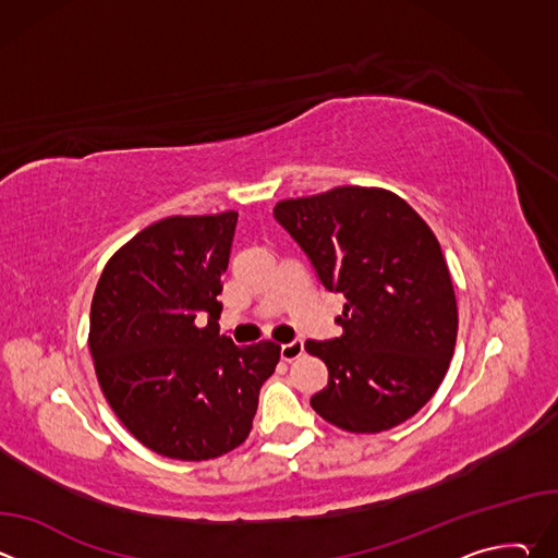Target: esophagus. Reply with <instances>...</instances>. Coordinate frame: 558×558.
Wrapping results in <instances>:
<instances>
[{
  "label": "esophagus",
  "mask_w": 558,
  "mask_h": 558,
  "mask_svg": "<svg viewBox=\"0 0 558 558\" xmlns=\"http://www.w3.org/2000/svg\"><path fill=\"white\" fill-rule=\"evenodd\" d=\"M302 353H304V342H302V340H291V342H287V344L280 347V355H282L284 362H293V360H298Z\"/></svg>",
  "instance_id": "1"
}]
</instances>
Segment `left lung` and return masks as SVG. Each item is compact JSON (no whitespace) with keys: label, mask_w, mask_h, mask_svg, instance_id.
I'll return each mask as SVG.
<instances>
[{"label":"left lung","mask_w":558,"mask_h":558,"mask_svg":"<svg viewBox=\"0 0 558 558\" xmlns=\"http://www.w3.org/2000/svg\"><path fill=\"white\" fill-rule=\"evenodd\" d=\"M276 220L320 282L347 298L342 336L306 340L329 368L313 411L349 433L413 417L439 388L457 342V300L435 233L397 194L344 185L280 201Z\"/></svg>","instance_id":"8db88e82"}]
</instances>
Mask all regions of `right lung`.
Listing matches in <instances>:
<instances>
[{"mask_svg":"<svg viewBox=\"0 0 558 558\" xmlns=\"http://www.w3.org/2000/svg\"><path fill=\"white\" fill-rule=\"evenodd\" d=\"M235 220H158L108 260L95 289L88 344L101 390L123 426L170 459L241 446L280 360L271 340L235 347L218 333Z\"/></svg>","mask_w":558,"mask_h":558,"instance_id":"add662e5","label":"right lung"}]
</instances>
